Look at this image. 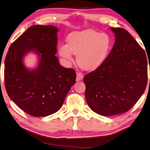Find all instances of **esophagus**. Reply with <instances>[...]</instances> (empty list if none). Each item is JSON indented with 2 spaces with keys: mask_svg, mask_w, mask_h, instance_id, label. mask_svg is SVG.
<instances>
[{
  "mask_svg": "<svg viewBox=\"0 0 150 150\" xmlns=\"http://www.w3.org/2000/svg\"><path fill=\"white\" fill-rule=\"evenodd\" d=\"M84 77V75L82 73L79 72L77 73V78H76V81H79L83 80V79Z\"/></svg>",
  "mask_w": 150,
  "mask_h": 150,
  "instance_id": "34e87169",
  "label": "esophagus"
}]
</instances>
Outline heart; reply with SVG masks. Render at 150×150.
<instances>
[{"mask_svg":"<svg viewBox=\"0 0 150 150\" xmlns=\"http://www.w3.org/2000/svg\"><path fill=\"white\" fill-rule=\"evenodd\" d=\"M67 43L59 46V54L67 63L73 61V54L81 67L92 71L100 67L107 60L112 46L109 34L92 29L73 32L67 40Z\"/></svg>","mask_w":150,"mask_h":150,"instance_id":"b5f03b06","label":"heart"}]
</instances>
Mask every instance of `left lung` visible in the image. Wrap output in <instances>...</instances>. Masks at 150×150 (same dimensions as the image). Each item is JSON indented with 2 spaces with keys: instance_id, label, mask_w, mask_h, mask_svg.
<instances>
[{
  "instance_id": "left-lung-1",
  "label": "left lung",
  "mask_w": 150,
  "mask_h": 150,
  "mask_svg": "<svg viewBox=\"0 0 150 150\" xmlns=\"http://www.w3.org/2000/svg\"><path fill=\"white\" fill-rule=\"evenodd\" d=\"M111 30L115 34V43L107 60L84 77L88 106L96 113L107 116L133 107L148 81L144 50L124 28L112 27Z\"/></svg>"
}]
</instances>
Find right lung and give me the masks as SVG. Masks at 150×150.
<instances>
[{
    "instance_id": "right-lung-1",
    "label": "right lung",
    "mask_w": 150,
    "mask_h": 150,
    "mask_svg": "<svg viewBox=\"0 0 150 150\" xmlns=\"http://www.w3.org/2000/svg\"><path fill=\"white\" fill-rule=\"evenodd\" d=\"M52 25H34L11 43L4 63V84L10 98L34 117L51 115L60 109L75 83L73 69L60 66L57 57V32ZM34 51L40 57L37 68L30 70L23 57Z\"/></svg>"
}]
</instances>
